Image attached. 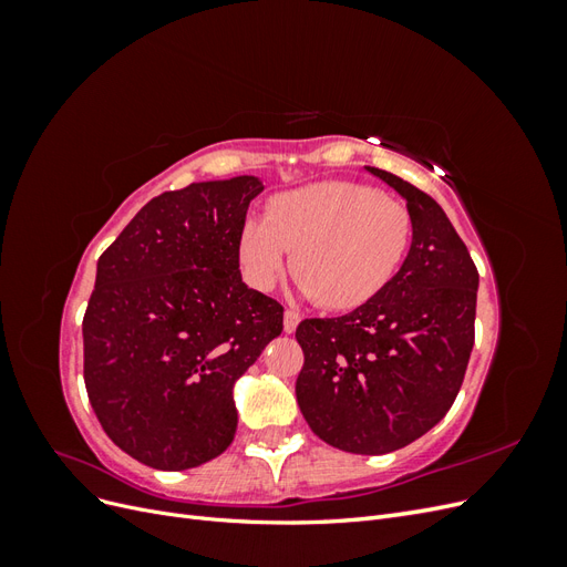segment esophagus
I'll return each instance as SVG.
<instances>
[{
    "label": "esophagus",
    "mask_w": 567,
    "mask_h": 567,
    "mask_svg": "<svg viewBox=\"0 0 567 567\" xmlns=\"http://www.w3.org/2000/svg\"><path fill=\"white\" fill-rule=\"evenodd\" d=\"M298 323H300V315L298 312H293V310H286L284 312V331L286 333H296Z\"/></svg>",
    "instance_id": "34e87169"
}]
</instances>
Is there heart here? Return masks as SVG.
I'll use <instances>...</instances> for the list:
<instances>
[{"label": "heart", "mask_w": 567, "mask_h": 567, "mask_svg": "<svg viewBox=\"0 0 567 567\" xmlns=\"http://www.w3.org/2000/svg\"><path fill=\"white\" fill-rule=\"evenodd\" d=\"M411 244L402 203L354 182H319L286 192L250 217L238 241L246 279L269 290L290 250L298 288L323 310H354L390 284Z\"/></svg>", "instance_id": "heart-1"}]
</instances>
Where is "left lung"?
Here are the masks:
<instances>
[{"label":"left lung","instance_id":"8db88e82","mask_svg":"<svg viewBox=\"0 0 567 567\" xmlns=\"http://www.w3.org/2000/svg\"><path fill=\"white\" fill-rule=\"evenodd\" d=\"M367 169L406 200V260L350 315L300 321L296 398L331 447L388 454L425 435L454 404L473 350L480 277L431 196L385 169Z\"/></svg>","mask_w":567,"mask_h":567}]
</instances>
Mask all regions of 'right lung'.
<instances>
[{
    "mask_svg": "<svg viewBox=\"0 0 567 567\" xmlns=\"http://www.w3.org/2000/svg\"><path fill=\"white\" fill-rule=\"evenodd\" d=\"M262 188L241 175L165 192L96 262L84 385L106 435L151 468H196L229 447L234 383L284 331V307L238 269Z\"/></svg>",
    "mask_w": 567,
    "mask_h": 567,
    "instance_id": "right-lung-1",
    "label": "right lung"
}]
</instances>
